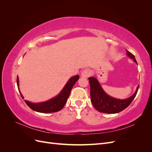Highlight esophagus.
Here are the masks:
<instances>
[{"label":"esophagus","instance_id":"34e87169","mask_svg":"<svg viewBox=\"0 0 152 152\" xmlns=\"http://www.w3.org/2000/svg\"><path fill=\"white\" fill-rule=\"evenodd\" d=\"M91 71L89 70H87V69H86V70H83L81 73V77H84L87 78V77H89L91 75Z\"/></svg>","mask_w":152,"mask_h":152}]
</instances>
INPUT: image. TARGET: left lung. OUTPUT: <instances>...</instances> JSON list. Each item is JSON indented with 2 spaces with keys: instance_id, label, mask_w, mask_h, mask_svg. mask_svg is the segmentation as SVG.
<instances>
[{
  "instance_id": "left-lung-1",
  "label": "left lung",
  "mask_w": 152,
  "mask_h": 152,
  "mask_svg": "<svg viewBox=\"0 0 152 152\" xmlns=\"http://www.w3.org/2000/svg\"><path fill=\"white\" fill-rule=\"evenodd\" d=\"M126 54L137 63L134 55L126 50ZM89 84L91 89V101L94 107L99 112L106 113H117L126 109L129 105L132 100L136 97V95L139 89L137 86L135 93L129 98L121 99L108 95L103 89L102 86L96 77H89Z\"/></svg>"
}]
</instances>
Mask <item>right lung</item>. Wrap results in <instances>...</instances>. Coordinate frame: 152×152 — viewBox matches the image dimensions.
<instances>
[{
	"instance_id": "add662e5",
	"label": "right lung",
	"mask_w": 152,
	"mask_h": 152,
	"mask_svg": "<svg viewBox=\"0 0 152 152\" xmlns=\"http://www.w3.org/2000/svg\"><path fill=\"white\" fill-rule=\"evenodd\" d=\"M79 75L72 77L68 80L65 86H64L61 91L54 98L50 99L48 101L40 103H31L28 101L25 100V103L28 107L35 112L40 113H53L56 112L61 110L65 106L67 99L70 94L71 90L75 82L79 80ZM17 86L18 87L20 94L23 98V96L21 94L19 89V78L17 77Z\"/></svg>"
}]
</instances>
